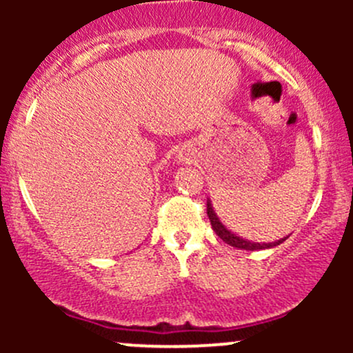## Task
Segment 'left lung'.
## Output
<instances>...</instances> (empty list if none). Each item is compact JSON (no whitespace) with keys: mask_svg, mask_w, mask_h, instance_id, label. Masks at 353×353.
Wrapping results in <instances>:
<instances>
[{"mask_svg":"<svg viewBox=\"0 0 353 353\" xmlns=\"http://www.w3.org/2000/svg\"><path fill=\"white\" fill-rule=\"evenodd\" d=\"M208 216H209V221H210V225H212L214 232L217 234L219 237L222 239V241L225 242V244L232 245V247H237V249H244V250H261V249H272V247L282 244L283 241H285L287 237L283 239H279V241L275 242H264V244H261V242H252V241H247V239L237 236V234H234L232 230L225 228L224 224L221 222V219L216 214V210L212 208V201L208 197Z\"/></svg>","mask_w":353,"mask_h":353,"instance_id":"1","label":"left lung"}]
</instances>
